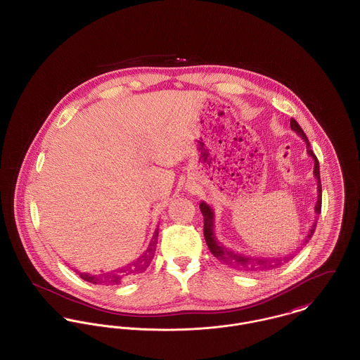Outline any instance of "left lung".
<instances>
[{
	"label": "left lung",
	"mask_w": 360,
	"mask_h": 360,
	"mask_svg": "<svg viewBox=\"0 0 360 360\" xmlns=\"http://www.w3.org/2000/svg\"><path fill=\"white\" fill-rule=\"evenodd\" d=\"M290 128L292 131H295L307 144V153L309 157H312L314 160V176L318 181V200L315 205V213L321 214V207H322V184H321V173H319V161L316 158V155L314 154V151L311 150L308 137L305 136L304 131L301 129V127L297 124L295 120H290ZM202 216H203V235H205V240L207 243V248L210 250V253L224 265H227L232 269H236L239 272H245V274H257V272H265V271H272L276 269L279 266H283L285 264L290 262L292 259H295V255L301 250V248L295 249V252H292L290 255L286 256H275V257H256V256H248V255H242V253H236L233 250H231L229 248H226L221 242L217 240L216 233H214V212L213 209L206 203V202H200L199 203ZM316 227V220L312 224V227L309 229V232L307 233L305 239L302 240V245H307L308 240L312 238L314 232Z\"/></svg>",
	"instance_id": "8db88e82"
}]
</instances>
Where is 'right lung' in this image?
I'll use <instances>...</instances> for the list:
<instances>
[{"label": "right lung", "mask_w": 360, "mask_h": 360, "mask_svg": "<svg viewBox=\"0 0 360 360\" xmlns=\"http://www.w3.org/2000/svg\"><path fill=\"white\" fill-rule=\"evenodd\" d=\"M158 229H155L147 250L139 259H136L134 262L127 264L125 266H121L118 269L108 271V272H101V274L79 272L77 269H75V272L79 275L81 279H84L86 282H91L94 285H107V286H110V285H120L125 279L144 272L148 268V265L153 262L154 255H155V248H157V243H158Z\"/></svg>", "instance_id": "1"}]
</instances>
